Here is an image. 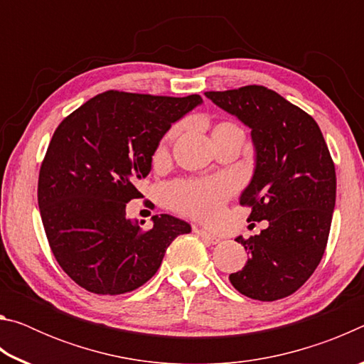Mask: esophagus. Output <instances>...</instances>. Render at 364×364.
<instances>
[{
  "instance_id": "obj_1",
  "label": "esophagus",
  "mask_w": 364,
  "mask_h": 364,
  "mask_svg": "<svg viewBox=\"0 0 364 364\" xmlns=\"http://www.w3.org/2000/svg\"><path fill=\"white\" fill-rule=\"evenodd\" d=\"M197 234H199V236L204 239L205 242H208V244H218L220 242V237L218 236H215V234L208 232L205 230H197Z\"/></svg>"
}]
</instances>
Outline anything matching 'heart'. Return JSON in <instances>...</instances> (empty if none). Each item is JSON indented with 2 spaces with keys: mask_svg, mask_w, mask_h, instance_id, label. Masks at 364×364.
I'll use <instances>...</instances> for the list:
<instances>
[{
  "mask_svg": "<svg viewBox=\"0 0 364 364\" xmlns=\"http://www.w3.org/2000/svg\"><path fill=\"white\" fill-rule=\"evenodd\" d=\"M228 128H237L232 123H218L213 128L215 132L228 130ZM176 130L171 132L167 138L162 141L159 147V156L167 149V143L173 136ZM231 193V183L225 178L217 180H199V181H180L171 184L167 191V199L171 207L176 210L194 215L199 218H213L220 212L221 205L226 197Z\"/></svg>",
  "mask_w": 364,
  "mask_h": 364,
  "instance_id": "1",
  "label": "heart"
}]
</instances>
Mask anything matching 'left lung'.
Here are the masks:
<instances>
[{
  "mask_svg": "<svg viewBox=\"0 0 364 364\" xmlns=\"http://www.w3.org/2000/svg\"><path fill=\"white\" fill-rule=\"evenodd\" d=\"M215 106L250 128L255 167L239 202L249 221L268 226L247 241L241 271L230 274L245 297L273 301L294 294L321 262L336 207V168L313 117L260 85L208 91Z\"/></svg>",
  "mask_w": 364,
  "mask_h": 364,
  "instance_id": "1",
  "label": "left lung"
}]
</instances>
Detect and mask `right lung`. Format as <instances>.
I'll list each match as a JSON object with an SVG mask.
<instances>
[{"label":"right lung","mask_w":364,"mask_h":364,"mask_svg":"<svg viewBox=\"0 0 364 364\" xmlns=\"http://www.w3.org/2000/svg\"><path fill=\"white\" fill-rule=\"evenodd\" d=\"M202 104L186 97L107 91L72 112L54 132L38 178L48 242L67 274L95 294L134 291L157 273L165 252L191 225L154 215L143 231L127 217L138 183L170 127Z\"/></svg>","instance_id":"obj_1"}]
</instances>
